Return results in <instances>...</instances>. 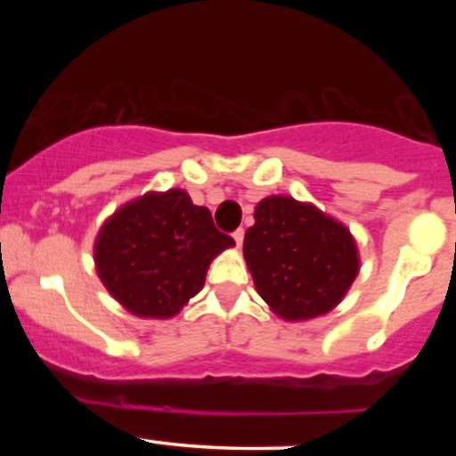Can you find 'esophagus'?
I'll return each mask as SVG.
<instances>
[{"instance_id": "obj_1", "label": "esophagus", "mask_w": 456, "mask_h": 456, "mask_svg": "<svg viewBox=\"0 0 456 456\" xmlns=\"http://www.w3.org/2000/svg\"><path fill=\"white\" fill-rule=\"evenodd\" d=\"M233 240H235V246H242V242H244V229H238V232L233 233Z\"/></svg>"}]
</instances>
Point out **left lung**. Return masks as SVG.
I'll use <instances>...</instances> for the list:
<instances>
[{
  "mask_svg": "<svg viewBox=\"0 0 456 456\" xmlns=\"http://www.w3.org/2000/svg\"><path fill=\"white\" fill-rule=\"evenodd\" d=\"M244 259L255 289L274 315L306 322L341 305L360 272L352 232L317 206L270 195L246 229Z\"/></svg>",
  "mask_w": 456,
  "mask_h": 456,
  "instance_id": "1",
  "label": "left lung"
}]
</instances>
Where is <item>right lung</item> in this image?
Masks as SVG:
<instances>
[{
  "instance_id": "obj_1",
  "label": "right lung",
  "mask_w": 456,
  "mask_h": 456,
  "mask_svg": "<svg viewBox=\"0 0 456 456\" xmlns=\"http://www.w3.org/2000/svg\"><path fill=\"white\" fill-rule=\"evenodd\" d=\"M235 246L208 208L182 188L145 192L118 208L94 242L102 285L128 313L175 317L203 289L212 259Z\"/></svg>"
}]
</instances>
